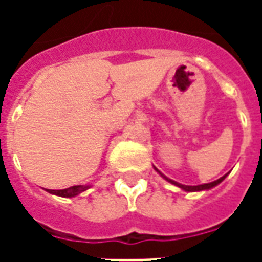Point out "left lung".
I'll return each instance as SVG.
<instances>
[{
    "mask_svg": "<svg viewBox=\"0 0 262 262\" xmlns=\"http://www.w3.org/2000/svg\"><path fill=\"white\" fill-rule=\"evenodd\" d=\"M154 170L157 171L160 176L164 178L165 181L171 182L172 185H176V187L181 188L182 191H185V192H201V191H208V189H212V188H214V187H216V185H219L220 182L223 181L226 177H227V174H229V172H227L226 176L220 177L219 180H216V181H213V182H208V184H202V185H184V184H180V182L172 181V180H170V178H168V177H165L164 174H163V172H160V171L157 170L156 167H154Z\"/></svg>",
    "mask_w": 262,
    "mask_h": 262,
    "instance_id": "obj_1",
    "label": "left lung"
}]
</instances>
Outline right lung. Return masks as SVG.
Masks as SVG:
<instances>
[{"label":"right lung","instance_id":"right-lung-1","mask_svg":"<svg viewBox=\"0 0 262 262\" xmlns=\"http://www.w3.org/2000/svg\"><path fill=\"white\" fill-rule=\"evenodd\" d=\"M92 185H74V187H70L67 189H46L49 193H52V195H57V196L61 198H74L77 195H80L86 189H90Z\"/></svg>","mask_w":262,"mask_h":262}]
</instances>
